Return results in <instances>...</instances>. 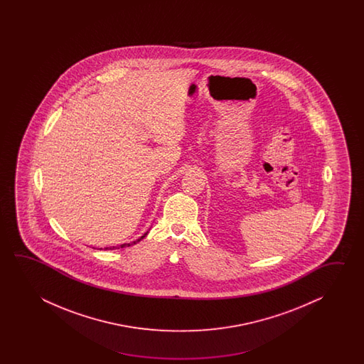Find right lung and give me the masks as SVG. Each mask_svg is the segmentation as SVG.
<instances>
[{"label":"right lung","mask_w":364,"mask_h":364,"mask_svg":"<svg viewBox=\"0 0 364 364\" xmlns=\"http://www.w3.org/2000/svg\"><path fill=\"white\" fill-rule=\"evenodd\" d=\"M147 232H144V234H143L140 238H138L136 240H134V242H130V243H124V245H119V246H113V247H105L104 250H114V248L129 247V246H132V245H136L138 242H140V240H143V238L147 235Z\"/></svg>","instance_id":"1"}]
</instances>
